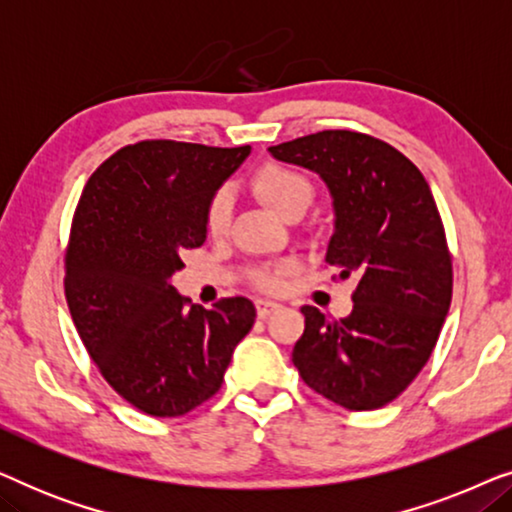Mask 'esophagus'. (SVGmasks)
<instances>
[{
  "instance_id": "obj_1",
  "label": "esophagus",
  "mask_w": 512,
  "mask_h": 512,
  "mask_svg": "<svg viewBox=\"0 0 512 512\" xmlns=\"http://www.w3.org/2000/svg\"><path fill=\"white\" fill-rule=\"evenodd\" d=\"M279 307H282V305L275 303V300H268V298H258L256 300V312H258V317H261V319L270 317V314L277 312Z\"/></svg>"
}]
</instances>
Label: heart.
Masks as SVG:
<instances>
[{
	"mask_svg": "<svg viewBox=\"0 0 512 512\" xmlns=\"http://www.w3.org/2000/svg\"><path fill=\"white\" fill-rule=\"evenodd\" d=\"M251 188H254L258 198H261L272 212L282 216V219L296 207H310L314 195L310 179L282 165H263L261 170L254 174V179H251ZM230 219H233V195H230L228 188H221V191H216L212 195V200L207 202V233L214 237L226 235L230 228ZM282 275V270L261 272V275L256 277V282L258 286H263V289H279V286H282Z\"/></svg>",
	"mask_w": 512,
	"mask_h": 512,
	"instance_id": "b5f03b06",
	"label": "heart"
}]
</instances>
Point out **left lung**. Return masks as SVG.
<instances>
[{"label":"left lung","instance_id":"1","mask_svg":"<svg viewBox=\"0 0 512 512\" xmlns=\"http://www.w3.org/2000/svg\"><path fill=\"white\" fill-rule=\"evenodd\" d=\"M305 167L333 200L326 263L354 277V307L328 319L305 305L293 366L310 389L347 410H377L419 375L452 300V258L422 172L380 139L324 130L270 146Z\"/></svg>","mask_w":512,"mask_h":512}]
</instances>
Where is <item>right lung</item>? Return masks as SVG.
<instances>
[{"label": "right lung", "mask_w": 512, "mask_h": 512, "mask_svg": "<svg viewBox=\"0 0 512 512\" xmlns=\"http://www.w3.org/2000/svg\"><path fill=\"white\" fill-rule=\"evenodd\" d=\"M249 153L153 139L114 153L83 188L65 256L69 312L104 380L151 417L212 398L256 321L249 298L205 310L172 284L181 254L207 240V202Z\"/></svg>", "instance_id": "obj_1"}]
</instances>
